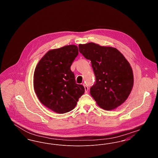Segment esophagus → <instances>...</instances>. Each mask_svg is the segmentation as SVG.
Returning a JSON list of instances; mask_svg holds the SVG:
<instances>
[{"instance_id":"34e87169","label":"esophagus","mask_w":158,"mask_h":158,"mask_svg":"<svg viewBox=\"0 0 158 158\" xmlns=\"http://www.w3.org/2000/svg\"><path fill=\"white\" fill-rule=\"evenodd\" d=\"M83 86H84V88H85V93H87L88 91V87L85 85V84H83Z\"/></svg>"}]
</instances>
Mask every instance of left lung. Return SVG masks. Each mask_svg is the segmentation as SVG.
I'll return each instance as SVG.
<instances>
[{"instance_id": "left-lung-1", "label": "left lung", "mask_w": 158, "mask_h": 158, "mask_svg": "<svg viewBox=\"0 0 158 158\" xmlns=\"http://www.w3.org/2000/svg\"><path fill=\"white\" fill-rule=\"evenodd\" d=\"M79 50L91 61L95 83L90 93L97 104L105 110L121 105L129 96L134 82L127 60L117 48L93 43L79 44Z\"/></svg>"}]
</instances>
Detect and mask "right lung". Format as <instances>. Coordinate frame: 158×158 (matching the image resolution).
<instances>
[{"instance_id": "1", "label": "right lung", "mask_w": 158, "mask_h": 158, "mask_svg": "<svg viewBox=\"0 0 158 158\" xmlns=\"http://www.w3.org/2000/svg\"><path fill=\"white\" fill-rule=\"evenodd\" d=\"M76 45L48 51L40 60L34 75V87L40 102L59 114L72 110L85 92L76 83L70 67L78 55Z\"/></svg>"}]
</instances>
